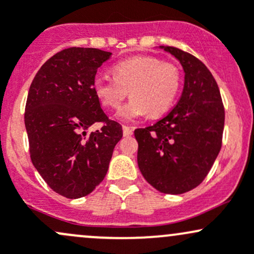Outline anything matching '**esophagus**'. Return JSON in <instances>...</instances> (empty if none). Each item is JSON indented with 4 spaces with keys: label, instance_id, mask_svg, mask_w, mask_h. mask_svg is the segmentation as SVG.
Segmentation results:
<instances>
[{
    "label": "esophagus",
    "instance_id": "34e87169",
    "mask_svg": "<svg viewBox=\"0 0 254 254\" xmlns=\"http://www.w3.org/2000/svg\"><path fill=\"white\" fill-rule=\"evenodd\" d=\"M124 129V135L125 137H130L133 134V128L132 127H128V126H124L122 127Z\"/></svg>",
    "mask_w": 254,
    "mask_h": 254
}]
</instances>
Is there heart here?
<instances>
[{
  "instance_id": "obj_1",
  "label": "heart",
  "mask_w": 254,
  "mask_h": 254,
  "mask_svg": "<svg viewBox=\"0 0 254 254\" xmlns=\"http://www.w3.org/2000/svg\"><path fill=\"white\" fill-rule=\"evenodd\" d=\"M114 78L97 76L93 92L100 104L109 109H119L130 98L117 117L132 121L149 114L160 116L173 103L181 83L178 69L170 63L149 56H138L117 63L113 67Z\"/></svg>"
}]
</instances>
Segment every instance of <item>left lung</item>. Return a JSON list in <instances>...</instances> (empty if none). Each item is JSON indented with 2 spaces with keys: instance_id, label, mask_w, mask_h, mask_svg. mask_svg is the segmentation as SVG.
Returning <instances> with one entry per match:
<instances>
[{
  "instance_id": "8db88e82",
  "label": "left lung",
  "mask_w": 254,
  "mask_h": 254,
  "mask_svg": "<svg viewBox=\"0 0 254 254\" xmlns=\"http://www.w3.org/2000/svg\"><path fill=\"white\" fill-rule=\"evenodd\" d=\"M181 63L184 87L177 105L156 124L134 130L138 167L159 191L184 193L201 184L222 148L224 129L218 84L197 58L168 46H160Z\"/></svg>"
}]
</instances>
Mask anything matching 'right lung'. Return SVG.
<instances>
[{
    "instance_id": "add662e5",
    "label": "right lung",
    "mask_w": 254,
    "mask_h": 254,
    "mask_svg": "<svg viewBox=\"0 0 254 254\" xmlns=\"http://www.w3.org/2000/svg\"><path fill=\"white\" fill-rule=\"evenodd\" d=\"M110 52L72 47L54 54L37 71L25 106L32 165L54 191L67 198L88 195L108 172L122 127L102 110L93 92L98 67ZM104 123L100 131L86 132Z\"/></svg>"
}]
</instances>
